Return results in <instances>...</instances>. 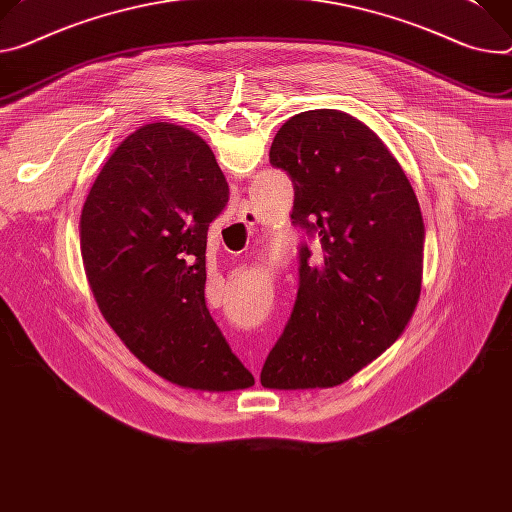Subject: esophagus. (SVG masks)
Segmentation results:
<instances>
[{"label": "esophagus", "mask_w": 512, "mask_h": 512, "mask_svg": "<svg viewBox=\"0 0 512 512\" xmlns=\"http://www.w3.org/2000/svg\"><path fill=\"white\" fill-rule=\"evenodd\" d=\"M239 220H241V222H245L247 226H253V224L257 222V214H255L253 210L245 208V210H241V214H239Z\"/></svg>", "instance_id": "34e87169"}]
</instances>
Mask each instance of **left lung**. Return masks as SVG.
Listing matches in <instances>:
<instances>
[{
    "mask_svg": "<svg viewBox=\"0 0 512 512\" xmlns=\"http://www.w3.org/2000/svg\"><path fill=\"white\" fill-rule=\"evenodd\" d=\"M269 163L294 185L300 288L261 384L347 382L406 329L421 296L425 224L412 185L374 130L339 110H310L277 130Z\"/></svg>",
    "mask_w": 512,
    "mask_h": 512,
    "instance_id": "8db88e82",
    "label": "left lung"
}]
</instances>
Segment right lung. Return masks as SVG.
<instances>
[{"instance_id": "add662e5", "label": "right lung", "mask_w": 512, "mask_h": 512, "mask_svg": "<svg viewBox=\"0 0 512 512\" xmlns=\"http://www.w3.org/2000/svg\"><path fill=\"white\" fill-rule=\"evenodd\" d=\"M226 202L210 147L155 122L124 138L81 212L85 273L110 327L161 378L208 392L255 384L204 300L208 228Z\"/></svg>"}]
</instances>
